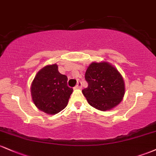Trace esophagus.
Segmentation results:
<instances>
[{
	"label": "esophagus",
	"instance_id": "obj_1",
	"mask_svg": "<svg viewBox=\"0 0 156 156\" xmlns=\"http://www.w3.org/2000/svg\"><path fill=\"white\" fill-rule=\"evenodd\" d=\"M81 87H82L81 81H78V83H77V85H76V88L81 89Z\"/></svg>",
	"mask_w": 156,
	"mask_h": 156
}]
</instances>
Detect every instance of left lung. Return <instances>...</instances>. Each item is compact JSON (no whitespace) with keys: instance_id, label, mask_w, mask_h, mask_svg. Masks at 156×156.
Returning <instances> with one entry per match:
<instances>
[{"instance_id":"left-lung-1","label":"left lung","mask_w":156,"mask_h":156,"mask_svg":"<svg viewBox=\"0 0 156 156\" xmlns=\"http://www.w3.org/2000/svg\"><path fill=\"white\" fill-rule=\"evenodd\" d=\"M85 79L88 87L82 92L94 108L105 112L122 101L124 80L117 69L108 62H92L86 71Z\"/></svg>"}]
</instances>
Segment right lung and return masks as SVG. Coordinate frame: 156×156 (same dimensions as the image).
<instances>
[{
  "mask_svg": "<svg viewBox=\"0 0 156 156\" xmlns=\"http://www.w3.org/2000/svg\"><path fill=\"white\" fill-rule=\"evenodd\" d=\"M73 89L67 86V77L58 72L56 64L39 71L32 81V100L39 110L55 114L67 105Z\"/></svg>",
  "mask_w": 156,
  "mask_h": 156,
  "instance_id": "add662e5",
  "label": "right lung"
}]
</instances>
